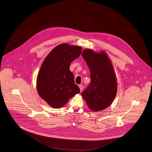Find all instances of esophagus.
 Instances as JSON below:
<instances>
[{
  "label": "esophagus",
  "instance_id": "esophagus-1",
  "mask_svg": "<svg viewBox=\"0 0 152 152\" xmlns=\"http://www.w3.org/2000/svg\"><path fill=\"white\" fill-rule=\"evenodd\" d=\"M79 88H80V91L82 92V90H83V86L82 85H79Z\"/></svg>",
  "mask_w": 152,
  "mask_h": 152
}]
</instances>
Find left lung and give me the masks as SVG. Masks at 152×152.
Returning a JSON list of instances; mask_svg holds the SVG:
<instances>
[{
    "label": "left lung",
    "mask_w": 152,
    "mask_h": 152,
    "mask_svg": "<svg viewBox=\"0 0 152 152\" xmlns=\"http://www.w3.org/2000/svg\"><path fill=\"white\" fill-rule=\"evenodd\" d=\"M82 56L90 70L91 82L82 92L88 107L94 112L102 110L110 105L117 93V81L111 61L104 52L96 53L85 49Z\"/></svg>",
    "instance_id": "left-lung-1"
}]
</instances>
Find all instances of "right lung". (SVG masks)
Returning a JSON list of instances; mask_svg holds the SVG:
<instances>
[{
	"label": "right lung",
	"instance_id": "right-lung-1",
	"mask_svg": "<svg viewBox=\"0 0 152 152\" xmlns=\"http://www.w3.org/2000/svg\"><path fill=\"white\" fill-rule=\"evenodd\" d=\"M82 47L66 43L55 47L44 60L37 77L39 95L52 107L65 105L70 98L80 93L70 72L71 62L78 58Z\"/></svg>",
	"mask_w": 152,
	"mask_h": 152
}]
</instances>
